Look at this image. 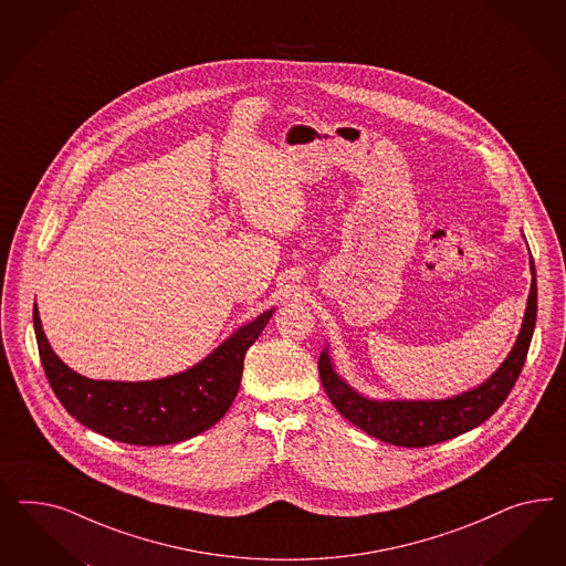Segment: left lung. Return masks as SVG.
Returning <instances> with one entry per match:
<instances>
[{
	"label": "left lung",
	"instance_id": "8db88e82",
	"mask_svg": "<svg viewBox=\"0 0 566 566\" xmlns=\"http://www.w3.org/2000/svg\"><path fill=\"white\" fill-rule=\"evenodd\" d=\"M532 291L527 311L511 355L500 365L494 376L478 388L446 400H386L377 402L357 395L336 376L327 348L319 357V377L332 405L353 426L363 429L388 444L423 448L457 438L490 419L497 407L511 395L514 381L527 359L533 327L537 317V282L532 258Z\"/></svg>",
	"mask_w": 566,
	"mask_h": 566
}]
</instances>
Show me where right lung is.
<instances>
[{
    "label": "right lung",
    "instance_id": "right-lung-1",
    "mask_svg": "<svg viewBox=\"0 0 566 566\" xmlns=\"http://www.w3.org/2000/svg\"><path fill=\"white\" fill-rule=\"evenodd\" d=\"M274 311L240 327L207 359L178 376L154 381H99L72 371L48 343L36 303L34 336L53 392L85 428L124 444L166 446L216 426L239 395L242 365Z\"/></svg>",
    "mask_w": 566,
    "mask_h": 566
}]
</instances>
